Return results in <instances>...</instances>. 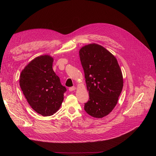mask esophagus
<instances>
[{
  "mask_svg": "<svg viewBox=\"0 0 156 156\" xmlns=\"http://www.w3.org/2000/svg\"><path fill=\"white\" fill-rule=\"evenodd\" d=\"M75 88H75V87H69V90L70 92H72V91H74V90H75Z\"/></svg>",
  "mask_w": 156,
  "mask_h": 156,
  "instance_id": "1",
  "label": "esophagus"
}]
</instances>
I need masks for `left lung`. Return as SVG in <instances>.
Masks as SVG:
<instances>
[{"label":"left lung","mask_w":156,"mask_h":156,"mask_svg":"<svg viewBox=\"0 0 156 156\" xmlns=\"http://www.w3.org/2000/svg\"><path fill=\"white\" fill-rule=\"evenodd\" d=\"M89 100L84 109L93 117H104L116 106L123 88V77L117 60L98 44H89L79 51Z\"/></svg>","instance_id":"1"}]
</instances>
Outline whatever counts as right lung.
Returning <instances> with one entry per match:
<instances>
[{"label": "right lung", "instance_id": "right-lung-1", "mask_svg": "<svg viewBox=\"0 0 156 156\" xmlns=\"http://www.w3.org/2000/svg\"><path fill=\"white\" fill-rule=\"evenodd\" d=\"M53 58L49 55L37 56L20 75V87L28 103L44 116L53 115L59 109L66 92L53 69Z\"/></svg>", "mask_w": 156, "mask_h": 156}]
</instances>
